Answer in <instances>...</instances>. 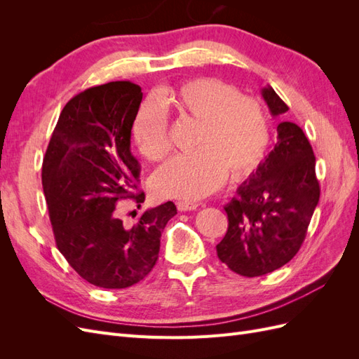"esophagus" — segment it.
Wrapping results in <instances>:
<instances>
[{
	"label": "esophagus",
	"mask_w": 359,
	"mask_h": 359,
	"mask_svg": "<svg viewBox=\"0 0 359 359\" xmlns=\"http://www.w3.org/2000/svg\"><path fill=\"white\" fill-rule=\"evenodd\" d=\"M177 206H178V210L180 211H194L198 208V203H194V202H187V201H178L177 202Z\"/></svg>",
	"instance_id": "obj_1"
}]
</instances>
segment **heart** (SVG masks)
<instances>
[{
    "label": "heart",
    "instance_id": "heart-1",
    "mask_svg": "<svg viewBox=\"0 0 359 359\" xmlns=\"http://www.w3.org/2000/svg\"><path fill=\"white\" fill-rule=\"evenodd\" d=\"M165 111L198 123L191 148L168 160L153 175L151 187L160 198L201 199L222 186L226 175L241 180L264 158L269 121L264 106L240 95L233 86L211 78L181 83L140 106L133 123L135 142L145 158L161 160L170 151Z\"/></svg>",
    "mask_w": 359,
    "mask_h": 359
}]
</instances>
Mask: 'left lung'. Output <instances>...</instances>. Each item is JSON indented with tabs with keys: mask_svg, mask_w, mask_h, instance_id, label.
<instances>
[{
	"mask_svg": "<svg viewBox=\"0 0 359 359\" xmlns=\"http://www.w3.org/2000/svg\"><path fill=\"white\" fill-rule=\"evenodd\" d=\"M262 97L273 116L289 111L271 86ZM277 133L274 149L224 206L229 224L217 256L244 277L273 273L298 253L320 198L316 157L302 128L281 121Z\"/></svg>",
	"mask_w": 359,
	"mask_h": 359,
	"instance_id": "left-lung-1",
	"label": "left lung"
}]
</instances>
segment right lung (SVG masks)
Wrapping results in <instances>:
<instances>
[{"mask_svg":"<svg viewBox=\"0 0 359 359\" xmlns=\"http://www.w3.org/2000/svg\"><path fill=\"white\" fill-rule=\"evenodd\" d=\"M140 86L128 81L85 90L64 106L41 168L53 236L69 265L88 283L124 289L144 280L158 259L160 238L177 214L173 202L147 210L124 226L115 206L137 208L140 166L130 149Z\"/></svg>","mask_w":359,"mask_h":359,"instance_id":"obj_1","label":"right lung"}]
</instances>
